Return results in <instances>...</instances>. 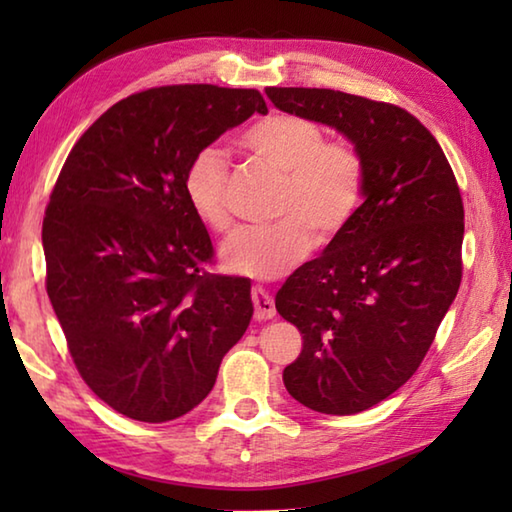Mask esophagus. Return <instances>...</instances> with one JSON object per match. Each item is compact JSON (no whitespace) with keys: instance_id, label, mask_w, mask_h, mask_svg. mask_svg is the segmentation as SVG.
I'll use <instances>...</instances> for the list:
<instances>
[{"instance_id":"1","label":"esophagus","mask_w":512,"mask_h":512,"mask_svg":"<svg viewBox=\"0 0 512 512\" xmlns=\"http://www.w3.org/2000/svg\"><path fill=\"white\" fill-rule=\"evenodd\" d=\"M250 300H253V307H255V318L257 320H268L275 316V305L268 293L262 287H253L250 289Z\"/></svg>"}]
</instances>
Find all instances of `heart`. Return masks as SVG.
<instances>
[{
	"label": "heart",
	"instance_id": "heart-1",
	"mask_svg": "<svg viewBox=\"0 0 512 512\" xmlns=\"http://www.w3.org/2000/svg\"><path fill=\"white\" fill-rule=\"evenodd\" d=\"M241 146L284 176L268 228L239 232L221 250L230 271L275 280L309 255L311 246L329 244L352 223L366 189V164L348 140H327L316 119L273 112L241 135ZM230 167L225 155L207 146L189 160L183 192L207 230L228 235L235 225L228 205Z\"/></svg>",
	"mask_w": 512,
	"mask_h": 512
}]
</instances>
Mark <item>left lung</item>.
I'll return each instance as SVG.
<instances>
[{
  "instance_id": "8db88e82",
  "label": "left lung",
  "mask_w": 512,
  "mask_h": 512,
  "mask_svg": "<svg viewBox=\"0 0 512 512\" xmlns=\"http://www.w3.org/2000/svg\"><path fill=\"white\" fill-rule=\"evenodd\" d=\"M266 97L334 126L366 164L352 223L275 296L302 334L282 375L289 395L318 413L366 411L420 368L456 298L463 198L436 137L395 103L327 88H266Z\"/></svg>"
}]
</instances>
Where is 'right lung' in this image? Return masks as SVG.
<instances>
[{"mask_svg": "<svg viewBox=\"0 0 512 512\" xmlns=\"http://www.w3.org/2000/svg\"><path fill=\"white\" fill-rule=\"evenodd\" d=\"M253 112H266L257 90L135 92L79 137L51 189L47 296L79 375L126 418L201 404L253 318L248 277L207 271L212 239L183 192L189 160Z\"/></svg>", "mask_w": 512, "mask_h": 512, "instance_id": "obj_1", "label": "right lung"}]
</instances>
